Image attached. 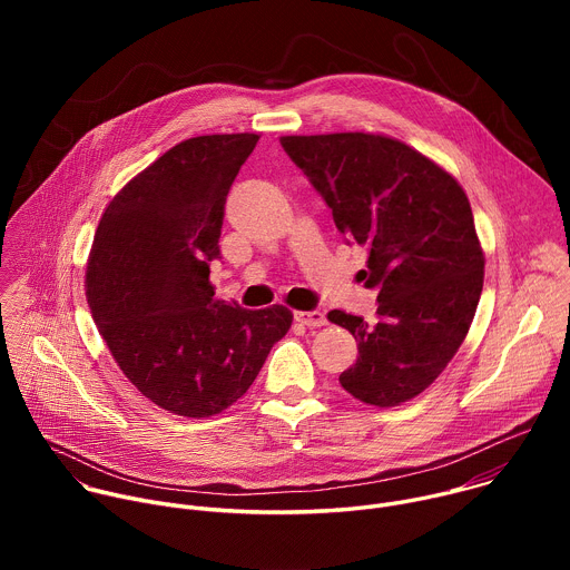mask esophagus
<instances>
[{
	"instance_id": "obj_1",
	"label": "esophagus",
	"mask_w": 570,
	"mask_h": 570,
	"mask_svg": "<svg viewBox=\"0 0 570 570\" xmlns=\"http://www.w3.org/2000/svg\"><path fill=\"white\" fill-rule=\"evenodd\" d=\"M295 322L304 324V327H322L327 317L322 311H295Z\"/></svg>"
}]
</instances>
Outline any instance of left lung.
Masks as SVG:
<instances>
[{
	"mask_svg": "<svg viewBox=\"0 0 570 570\" xmlns=\"http://www.w3.org/2000/svg\"><path fill=\"white\" fill-rule=\"evenodd\" d=\"M279 141L330 205L338 232L367 248L361 279L379 291L372 324L345 311L327 315L358 343L341 385L379 409L417 396L460 350L482 293L484 257L464 189L392 137L332 132Z\"/></svg>",
	"mask_w": 570,
	"mask_h": 570,
	"instance_id": "obj_1",
	"label": "left lung"
}]
</instances>
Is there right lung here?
Wrapping results in <instances>:
<instances>
[{"instance_id": "obj_1", "label": "right lung", "mask_w": 570, "mask_h": 570, "mask_svg": "<svg viewBox=\"0 0 570 570\" xmlns=\"http://www.w3.org/2000/svg\"><path fill=\"white\" fill-rule=\"evenodd\" d=\"M259 135L191 137L135 176L106 207L86 295L112 358L159 409L212 417L248 392L293 313L214 297L209 262L229 187Z\"/></svg>"}]
</instances>
